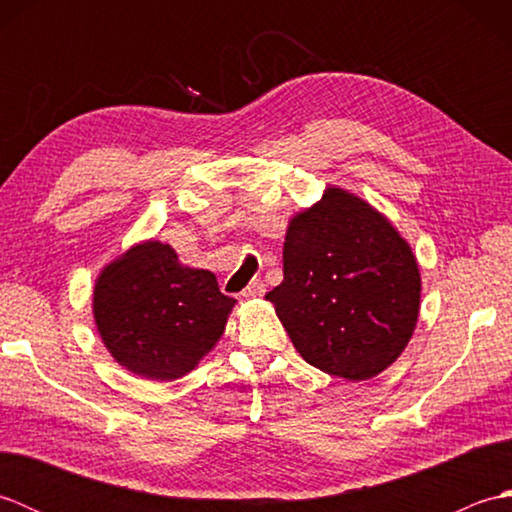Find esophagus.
I'll return each instance as SVG.
<instances>
[{
  "label": "esophagus",
  "mask_w": 512,
  "mask_h": 512,
  "mask_svg": "<svg viewBox=\"0 0 512 512\" xmlns=\"http://www.w3.org/2000/svg\"><path fill=\"white\" fill-rule=\"evenodd\" d=\"M264 292H266L264 281L255 279V281H250V284L244 288L242 297H246V299H257V297H264Z\"/></svg>",
  "instance_id": "obj_1"
}]
</instances>
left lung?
<instances>
[{
	"label": "left lung",
	"instance_id": "obj_1",
	"mask_svg": "<svg viewBox=\"0 0 512 512\" xmlns=\"http://www.w3.org/2000/svg\"><path fill=\"white\" fill-rule=\"evenodd\" d=\"M420 290L416 255L387 217L328 187L288 222L284 281L266 299L303 361L356 383L405 350Z\"/></svg>",
	"mask_w": 512,
	"mask_h": 512
}]
</instances>
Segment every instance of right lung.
Wrapping results in <instances>:
<instances>
[{
    "label": "right lung",
    "mask_w": 512,
    "mask_h": 512,
    "mask_svg": "<svg viewBox=\"0 0 512 512\" xmlns=\"http://www.w3.org/2000/svg\"><path fill=\"white\" fill-rule=\"evenodd\" d=\"M233 306L211 270L180 264L176 250L158 239L107 264L92 303L107 352L149 380L189 374L220 341Z\"/></svg>",
    "instance_id": "add662e5"
}]
</instances>
